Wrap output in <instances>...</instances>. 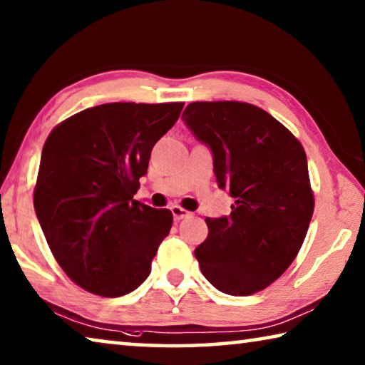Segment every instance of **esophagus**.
Returning <instances> with one entry per match:
<instances>
[{
  "label": "esophagus",
  "mask_w": 365,
  "mask_h": 365,
  "mask_svg": "<svg viewBox=\"0 0 365 365\" xmlns=\"http://www.w3.org/2000/svg\"><path fill=\"white\" fill-rule=\"evenodd\" d=\"M170 211H172V214H174V219H175V220L187 219V217H190V215H191L190 211H187V209H183V207H180V206H177V205L172 206Z\"/></svg>",
  "instance_id": "34e87169"
}]
</instances>
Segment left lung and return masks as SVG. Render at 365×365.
<instances>
[{"label":"left lung","mask_w":365,"mask_h":365,"mask_svg":"<svg viewBox=\"0 0 365 365\" xmlns=\"http://www.w3.org/2000/svg\"><path fill=\"white\" fill-rule=\"evenodd\" d=\"M182 117L211 146L219 187L235 197L228 217L206 219L207 238L195 250L202 275L232 296L261 292L294 261L311 224L304 148L250 103L196 101Z\"/></svg>","instance_id":"8db88e82"}]
</instances>
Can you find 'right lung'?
<instances>
[{
	"mask_svg": "<svg viewBox=\"0 0 365 365\" xmlns=\"http://www.w3.org/2000/svg\"><path fill=\"white\" fill-rule=\"evenodd\" d=\"M185 103H108L53 128L34 190L36 217L67 277L86 292H133L172 227L169 209L133 200L153 146Z\"/></svg>",
	"mask_w": 365,
	"mask_h": 365,
	"instance_id": "1",
	"label": "right lung"
}]
</instances>
